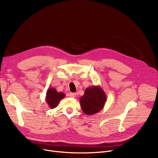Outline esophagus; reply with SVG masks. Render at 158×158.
Masks as SVG:
<instances>
[{"mask_svg":"<svg viewBox=\"0 0 158 158\" xmlns=\"http://www.w3.org/2000/svg\"><path fill=\"white\" fill-rule=\"evenodd\" d=\"M69 96H70V97L74 98L75 97H76V94H75V93H70Z\"/></svg>","mask_w":158,"mask_h":158,"instance_id":"34e87169","label":"esophagus"}]
</instances>
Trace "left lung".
I'll list each match as a JSON object with an SVG mask.
<instances>
[{
    "mask_svg": "<svg viewBox=\"0 0 158 158\" xmlns=\"http://www.w3.org/2000/svg\"><path fill=\"white\" fill-rule=\"evenodd\" d=\"M107 97L104 91L100 86L87 88L80 98L82 111L87 115H92L103 109Z\"/></svg>",
    "mask_w": 158,
    "mask_h": 158,
    "instance_id": "8db88e82",
    "label": "left lung"
}]
</instances>
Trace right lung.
<instances>
[{
    "mask_svg": "<svg viewBox=\"0 0 158 158\" xmlns=\"http://www.w3.org/2000/svg\"><path fill=\"white\" fill-rule=\"evenodd\" d=\"M64 97L65 95L64 93L57 92L56 88H50L47 92L45 101L50 108L54 109L58 106L61 99Z\"/></svg>",
    "mask_w": 158,
    "mask_h": 158,
    "instance_id": "1",
    "label": "right lung"
}]
</instances>
